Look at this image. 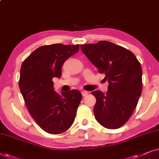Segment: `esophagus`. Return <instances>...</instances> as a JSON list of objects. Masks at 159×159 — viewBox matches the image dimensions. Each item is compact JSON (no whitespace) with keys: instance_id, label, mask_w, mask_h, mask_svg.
<instances>
[{"instance_id":"1","label":"esophagus","mask_w":159,"mask_h":159,"mask_svg":"<svg viewBox=\"0 0 159 159\" xmlns=\"http://www.w3.org/2000/svg\"><path fill=\"white\" fill-rule=\"evenodd\" d=\"M81 94H82V96H83V97H85L88 94V92H86V91H82Z\"/></svg>"}]
</instances>
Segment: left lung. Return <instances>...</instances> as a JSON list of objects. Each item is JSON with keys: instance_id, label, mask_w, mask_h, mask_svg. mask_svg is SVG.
I'll use <instances>...</instances> for the list:
<instances>
[{"instance_id": "1", "label": "left lung", "mask_w": 159, "mask_h": 159, "mask_svg": "<svg viewBox=\"0 0 159 159\" xmlns=\"http://www.w3.org/2000/svg\"><path fill=\"white\" fill-rule=\"evenodd\" d=\"M81 48L109 83L105 94L99 90L92 93L97 100L95 118L105 128H120L132 115L141 95L140 63L132 52L109 41L84 44Z\"/></svg>"}]
</instances>
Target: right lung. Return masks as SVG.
I'll list each match as a JSON object with an SVG mask.
<instances>
[{
	"instance_id": "right-lung-1",
	"label": "right lung",
	"mask_w": 159,
	"mask_h": 159,
	"mask_svg": "<svg viewBox=\"0 0 159 159\" xmlns=\"http://www.w3.org/2000/svg\"><path fill=\"white\" fill-rule=\"evenodd\" d=\"M78 49V44L41 46L21 66L19 86L27 110L40 127L49 134H61L68 129L81 102L79 91L60 94L54 90L52 81L53 78L61 77L64 62Z\"/></svg>"
}]
</instances>
